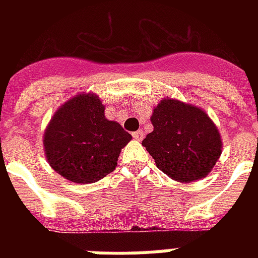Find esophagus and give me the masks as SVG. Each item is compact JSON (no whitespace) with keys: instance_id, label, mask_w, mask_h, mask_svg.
<instances>
[{"instance_id":"esophagus-1","label":"esophagus","mask_w":258,"mask_h":258,"mask_svg":"<svg viewBox=\"0 0 258 258\" xmlns=\"http://www.w3.org/2000/svg\"><path fill=\"white\" fill-rule=\"evenodd\" d=\"M133 138L134 139H137V141H142V139H143V131L138 130V131L133 133Z\"/></svg>"}]
</instances>
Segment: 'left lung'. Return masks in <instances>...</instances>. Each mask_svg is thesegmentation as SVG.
<instances>
[{
  "instance_id": "8db88e82",
  "label": "left lung",
  "mask_w": 258,
  "mask_h": 258,
  "mask_svg": "<svg viewBox=\"0 0 258 258\" xmlns=\"http://www.w3.org/2000/svg\"><path fill=\"white\" fill-rule=\"evenodd\" d=\"M153 133L142 145L155 165L171 179L191 182L205 178L221 155L218 130L202 109L165 99L154 108Z\"/></svg>"
}]
</instances>
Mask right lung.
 <instances>
[{
    "label": "right lung",
    "mask_w": 258,
    "mask_h": 258,
    "mask_svg": "<svg viewBox=\"0 0 258 258\" xmlns=\"http://www.w3.org/2000/svg\"><path fill=\"white\" fill-rule=\"evenodd\" d=\"M131 135L105 119L96 95H78L52 117L44 135L49 165L76 183H93L115 170L120 150Z\"/></svg>",
    "instance_id": "right-lung-1"
}]
</instances>
